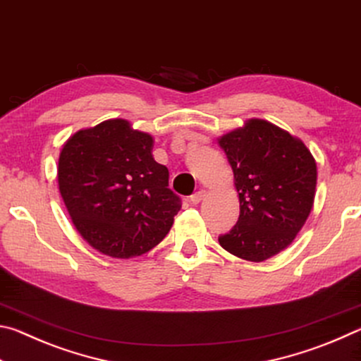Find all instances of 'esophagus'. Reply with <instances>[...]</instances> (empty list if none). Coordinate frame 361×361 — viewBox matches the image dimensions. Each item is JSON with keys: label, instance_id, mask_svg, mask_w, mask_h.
<instances>
[{"label": "esophagus", "instance_id": "obj_1", "mask_svg": "<svg viewBox=\"0 0 361 361\" xmlns=\"http://www.w3.org/2000/svg\"><path fill=\"white\" fill-rule=\"evenodd\" d=\"M205 195H207V191H205V189H199L197 192H194V194L191 195V197H189V200H191V204L197 205L199 202H202Z\"/></svg>", "mask_w": 361, "mask_h": 361}]
</instances>
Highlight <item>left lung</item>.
Listing matches in <instances>:
<instances>
[{"label": "left lung", "mask_w": 361, "mask_h": 361, "mask_svg": "<svg viewBox=\"0 0 361 361\" xmlns=\"http://www.w3.org/2000/svg\"><path fill=\"white\" fill-rule=\"evenodd\" d=\"M234 172L240 215L219 235L237 258L261 262L295 240L314 205L317 164L299 138L262 119L218 140Z\"/></svg>", "instance_id": "left-lung-1"}]
</instances>
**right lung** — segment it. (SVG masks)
Returning <instances> with one entry per match:
<instances>
[{
  "label": "right lung",
  "mask_w": 361,
  "mask_h": 361,
  "mask_svg": "<svg viewBox=\"0 0 361 361\" xmlns=\"http://www.w3.org/2000/svg\"><path fill=\"white\" fill-rule=\"evenodd\" d=\"M152 140L126 119H109L66 140L57 180L73 224L97 252L133 258L169 234L181 199L169 170L152 157Z\"/></svg>",
  "instance_id": "add662e5"
}]
</instances>
